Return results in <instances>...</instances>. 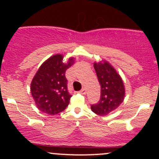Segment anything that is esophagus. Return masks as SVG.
<instances>
[{
	"instance_id": "1",
	"label": "esophagus",
	"mask_w": 159,
	"mask_h": 159,
	"mask_svg": "<svg viewBox=\"0 0 159 159\" xmlns=\"http://www.w3.org/2000/svg\"><path fill=\"white\" fill-rule=\"evenodd\" d=\"M80 93L82 94V95H85L86 94V90L85 88H82L81 91H80Z\"/></svg>"
}]
</instances>
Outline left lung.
Returning <instances> with one entry per match:
<instances>
[{
    "mask_svg": "<svg viewBox=\"0 0 159 159\" xmlns=\"http://www.w3.org/2000/svg\"><path fill=\"white\" fill-rule=\"evenodd\" d=\"M93 66L101 85V96L97 103L91 105V110L95 114L105 116L123 102L125 87L120 75L107 62L95 63Z\"/></svg>",
    "mask_w": 159,
    "mask_h": 159,
    "instance_id": "1",
    "label": "left lung"
}]
</instances>
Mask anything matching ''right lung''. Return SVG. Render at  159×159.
Here are the masks:
<instances>
[{
  "label": "right lung",
  "instance_id": "obj_1",
  "mask_svg": "<svg viewBox=\"0 0 159 159\" xmlns=\"http://www.w3.org/2000/svg\"><path fill=\"white\" fill-rule=\"evenodd\" d=\"M63 55L51 57L42 64L31 82L30 91L38 109L50 115L64 111L72 95L68 90L66 71L74 63L72 57L63 63Z\"/></svg>",
  "mask_w": 159,
  "mask_h": 159
}]
</instances>
